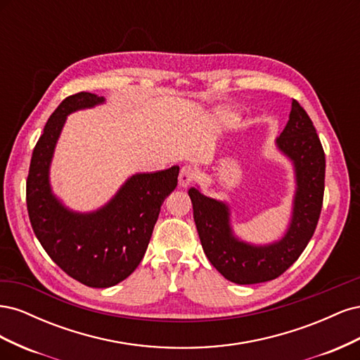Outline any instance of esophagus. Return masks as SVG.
Listing matches in <instances>:
<instances>
[{
  "label": "esophagus",
  "mask_w": 360,
  "mask_h": 360,
  "mask_svg": "<svg viewBox=\"0 0 360 360\" xmlns=\"http://www.w3.org/2000/svg\"><path fill=\"white\" fill-rule=\"evenodd\" d=\"M195 177H197V171H195L192 167H183L180 169V176H179V186L180 188L191 186Z\"/></svg>",
  "instance_id": "1"
}]
</instances>
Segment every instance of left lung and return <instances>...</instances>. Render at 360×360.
Masks as SVG:
<instances>
[{"mask_svg": "<svg viewBox=\"0 0 360 360\" xmlns=\"http://www.w3.org/2000/svg\"><path fill=\"white\" fill-rule=\"evenodd\" d=\"M276 147L292 162L296 193L288 230L275 243L259 246L238 240L230 224L228 204L205 197L198 188L189 189L204 254L234 284H259L281 276L300 257L319 222L326 158L311 118L297 101L291 103L288 123L276 138Z\"/></svg>", "mask_w": 360, "mask_h": 360, "instance_id": "1", "label": "left lung"}]
</instances>
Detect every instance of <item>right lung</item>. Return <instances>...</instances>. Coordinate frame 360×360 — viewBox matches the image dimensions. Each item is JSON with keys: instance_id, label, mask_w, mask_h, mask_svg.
Listing matches in <instances>:
<instances>
[{"instance_id": "right-lung-1", "label": "right lung", "mask_w": 360, "mask_h": 360, "mask_svg": "<svg viewBox=\"0 0 360 360\" xmlns=\"http://www.w3.org/2000/svg\"><path fill=\"white\" fill-rule=\"evenodd\" d=\"M103 102V97L85 91L66 97L43 129L27 179L28 216L40 245L69 276L93 288L112 287L138 267L180 169L135 174L96 212L68 209L51 189L53 150L69 114Z\"/></svg>"}]
</instances>
